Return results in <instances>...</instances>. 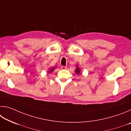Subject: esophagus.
<instances>
[{"instance_id": "obj_1", "label": "esophagus", "mask_w": 131, "mask_h": 131, "mask_svg": "<svg viewBox=\"0 0 131 131\" xmlns=\"http://www.w3.org/2000/svg\"><path fill=\"white\" fill-rule=\"evenodd\" d=\"M67 66H61V69H62V70H65V69H67Z\"/></svg>"}]
</instances>
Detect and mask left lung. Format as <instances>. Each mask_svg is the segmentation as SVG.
Instances as JSON below:
<instances>
[{"label": "left lung", "instance_id": "left-lung-1", "mask_svg": "<svg viewBox=\"0 0 131 131\" xmlns=\"http://www.w3.org/2000/svg\"><path fill=\"white\" fill-rule=\"evenodd\" d=\"M75 72H76L77 74H79L80 73V69L79 68H77L75 70Z\"/></svg>", "mask_w": 131, "mask_h": 131}]
</instances>
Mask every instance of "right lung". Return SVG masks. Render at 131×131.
<instances>
[{
    "label": "right lung",
    "mask_w": 131,
    "mask_h": 131,
    "mask_svg": "<svg viewBox=\"0 0 131 131\" xmlns=\"http://www.w3.org/2000/svg\"><path fill=\"white\" fill-rule=\"evenodd\" d=\"M54 68H52V69H50V72H52V71L54 70Z\"/></svg>",
    "instance_id": "add662e5"
}]
</instances>
